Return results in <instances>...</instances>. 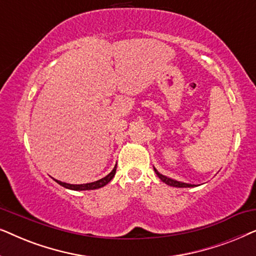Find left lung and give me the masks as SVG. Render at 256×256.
Masks as SVG:
<instances>
[{
    "instance_id": "1",
    "label": "left lung",
    "mask_w": 256,
    "mask_h": 256,
    "mask_svg": "<svg viewBox=\"0 0 256 256\" xmlns=\"http://www.w3.org/2000/svg\"><path fill=\"white\" fill-rule=\"evenodd\" d=\"M154 170H155L157 177H158L160 180L163 182V183H166V185H169V186H174V188H194V186H197V185H194V184L183 183V182H178L176 180H172V178H170V177L164 176V174H160L158 171L156 170L155 166H154Z\"/></svg>"
}]
</instances>
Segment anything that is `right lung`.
Segmentation results:
<instances>
[{
	"label": "right lung",
	"mask_w": 256,
	"mask_h": 256,
	"mask_svg": "<svg viewBox=\"0 0 256 256\" xmlns=\"http://www.w3.org/2000/svg\"><path fill=\"white\" fill-rule=\"evenodd\" d=\"M116 172V166H114V169L110 171V174H107L106 177L101 178L99 180H96V182H92V183H86V184H68V183H64V182H60L58 180H54L57 182L59 185H62V186H64L65 188H70V190H74V191H86V190H96V188H100L104 186V185H107L110 182L113 180L114 174Z\"/></svg>",
	"instance_id": "right-lung-1"
}]
</instances>
